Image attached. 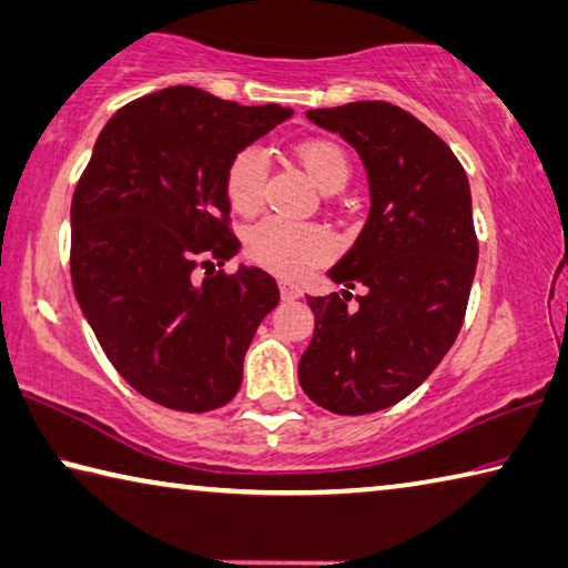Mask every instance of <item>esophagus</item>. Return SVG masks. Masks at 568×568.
I'll list each match as a JSON object with an SVG mask.
<instances>
[{
	"mask_svg": "<svg viewBox=\"0 0 568 568\" xmlns=\"http://www.w3.org/2000/svg\"><path fill=\"white\" fill-rule=\"evenodd\" d=\"M281 295H283V301H298L303 295V287L291 283V281H281Z\"/></svg>",
	"mask_w": 568,
	"mask_h": 568,
	"instance_id": "esophagus-1",
	"label": "esophagus"
}]
</instances>
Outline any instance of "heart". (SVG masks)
<instances>
[{
  "instance_id": "obj_1",
  "label": "heart",
  "mask_w": 568,
  "mask_h": 568,
  "mask_svg": "<svg viewBox=\"0 0 568 568\" xmlns=\"http://www.w3.org/2000/svg\"><path fill=\"white\" fill-rule=\"evenodd\" d=\"M305 174L321 192H338L351 176L346 151L328 139H303L293 146ZM265 159L257 149H242L230 159L224 171V194L237 214H255L265 196ZM247 255L252 263L283 277H303L333 255V242L313 224H291L265 220L247 235Z\"/></svg>"
}]
</instances>
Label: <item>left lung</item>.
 I'll use <instances>...</instances> for the list:
<instances>
[{
  "instance_id": "left-lung-1",
  "label": "left lung",
  "mask_w": 568,
  "mask_h": 568,
  "mask_svg": "<svg viewBox=\"0 0 568 568\" xmlns=\"http://www.w3.org/2000/svg\"><path fill=\"white\" fill-rule=\"evenodd\" d=\"M362 156L372 210L328 270L346 291L308 298L316 331L298 364L303 392L333 414H372L412 394L460 333L478 265L467 174L425 123L384 101L305 113ZM367 295L348 310L347 291Z\"/></svg>"
}]
</instances>
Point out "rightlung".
Wrapping results in <instances>:
<instances>
[{
  "mask_svg": "<svg viewBox=\"0 0 568 568\" xmlns=\"http://www.w3.org/2000/svg\"><path fill=\"white\" fill-rule=\"evenodd\" d=\"M192 85L131 101L103 125L70 206V275L108 362L143 397L212 412L235 397L242 358L281 301L260 267L214 273L237 255L224 171L291 119ZM196 266H210L200 284Z\"/></svg>",
  "mask_w": 568,
  "mask_h": 568,
  "instance_id": "obj_1",
  "label": "right lung"
}]
</instances>
